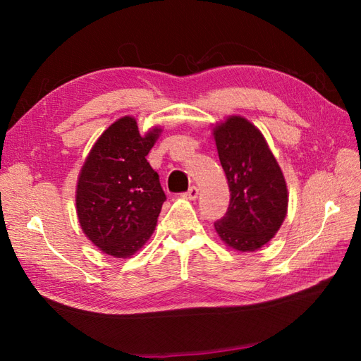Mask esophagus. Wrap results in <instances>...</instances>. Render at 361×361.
Listing matches in <instances>:
<instances>
[{
    "label": "esophagus",
    "mask_w": 361,
    "mask_h": 361,
    "mask_svg": "<svg viewBox=\"0 0 361 361\" xmlns=\"http://www.w3.org/2000/svg\"><path fill=\"white\" fill-rule=\"evenodd\" d=\"M185 195H186L188 198H190V200H195V198L198 197V188H197V186H190Z\"/></svg>",
    "instance_id": "esophagus-1"
}]
</instances>
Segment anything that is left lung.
Here are the masks:
<instances>
[{"mask_svg": "<svg viewBox=\"0 0 361 361\" xmlns=\"http://www.w3.org/2000/svg\"><path fill=\"white\" fill-rule=\"evenodd\" d=\"M214 140L231 192L226 214L214 226L228 247L256 251L287 216L286 180L264 135L248 119L229 116L214 127Z\"/></svg>", "mask_w": 361, "mask_h": 361, "instance_id": "8db88e82", "label": "left lung"}]
</instances>
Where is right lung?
I'll use <instances>...</instances> for the list:
<instances>
[{
	"mask_svg": "<svg viewBox=\"0 0 361 361\" xmlns=\"http://www.w3.org/2000/svg\"><path fill=\"white\" fill-rule=\"evenodd\" d=\"M159 133L155 127L141 136L135 118H121L99 136L80 169L79 224L105 255L133 256L157 226L166 194L145 157Z\"/></svg>",
	"mask_w": 361,
	"mask_h": 361,
	"instance_id": "right-lung-1",
	"label": "right lung"
}]
</instances>
